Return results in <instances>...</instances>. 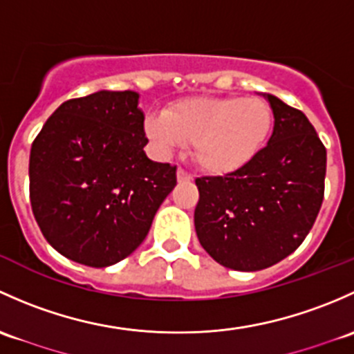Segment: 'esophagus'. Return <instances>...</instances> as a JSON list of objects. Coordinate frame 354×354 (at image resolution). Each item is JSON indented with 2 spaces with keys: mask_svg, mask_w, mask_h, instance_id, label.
I'll return each mask as SVG.
<instances>
[{
  "mask_svg": "<svg viewBox=\"0 0 354 354\" xmlns=\"http://www.w3.org/2000/svg\"><path fill=\"white\" fill-rule=\"evenodd\" d=\"M177 180L178 182H189V180H192V176L189 172H185L184 169H178L177 170Z\"/></svg>",
  "mask_w": 354,
  "mask_h": 354,
  "instance_id": "34e87169",
  "label": "esophagus"
}]
</instances>
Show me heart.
Here are the masks:
<instances>
[{"mask_svg":"<svg viewBox=\"0 0 354 354\" xmlns=\"http://www.w3.org/2000/svg\"><path fill=\"white\" fill-rule=\"evenodd\" d=\"M272 111L262 98L192 97L145 119V131L162 153L191 143L198 167L211 176L243 169L271 136Z\"/></svg>","mask_w":354,"mask_h":354,"instance_id":"heart-1","label":"heart"}]
</instances>
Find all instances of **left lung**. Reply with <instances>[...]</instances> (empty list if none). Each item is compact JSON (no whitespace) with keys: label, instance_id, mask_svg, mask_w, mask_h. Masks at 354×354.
<instances>
[{"label":"left lung","instance_id":"8db88e82","mask_svg":"<svg viewBox=\"0 0 354 354\" xmlns=\"http://www.w3.org/2000/svg\"><path fill=\"white\" fill-rule=\"evenodd\" d=\"M264 97L274 114L268 147L236 172L196 178L199 242L235 271H261L293 254L324 201L326 147L304 112Z\"/></svg>","mask_w":354,"mask_h":354}]
</instances>
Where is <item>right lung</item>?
Returning <instances> with one entry per match:
<instances>
[{
	"label": "right lung",
	"mask_w": 354,
	"mask_h": 354,
	"mask_svg": "<svg viewBox=\"0 0 354 354\" xmlns=\"http://www.w3.org/2000/svg\"><path fill=\"white\" fill-rule=\"evenodd\" d=\"M138 100L131 90L71 98L32 143L35 221L57 252L90 268L133 254L177 184V167L151 162L143 150L148 138Z\"/></svg>",
	"instance_id": "1"
}]
</instances>
